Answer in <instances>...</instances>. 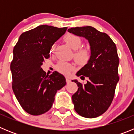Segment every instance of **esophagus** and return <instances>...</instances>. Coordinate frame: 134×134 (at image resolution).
Wrapping results in <instances>:
<instances>
[{
    "label": "esophagus",
    "instance_id": "34e87169",
    "mask_svg": "<svg viewBox=\"0 0 134 134\" xmlns=\"http://www.w3.org/2000/svg\"><path fill=\"white\" fill-rule=\"evenodd\" d=\"M66 82H67V84L70 83V82H71V80L69 79V78H66Z\"/></svg>",
    "mask_w": 134,
    "mask_h": 134
}]
</instances>
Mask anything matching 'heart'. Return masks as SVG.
I'll return each mask as SVG.
<instances>
[{"mask_svg": "<svg viewBox=\"0 0 134 134\" xmlns=\"http://www.w3.org/2000/svg\"><path fill=\"white\" fill-rule=\"evenodd\" d=\"M64 40L66 43L71 48L76 51L74 54V58L76 61L80 64H86L90 60L91 54L86 49H80L82 46V40L80 37L74 34H67L64 36ZM55 49V45L51 47L50 53H52ZM55 68L58 72L64 75H68L72 70L74 66L72 64L65 61H60L55 66Z\"/></svg>", "mask_w": 134, "mask_h": 134, "instance_id": "obj_1", "label": "heart"}]
</instances>
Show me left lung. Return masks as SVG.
I'll return each mask as SVG.
<instances>
[{
	"label": "left lung",
	"mask_w": 134,
	"mask_h": 134,
	"mask_svg": "<svg viewBox=\"0 0 134 134\" xmlns=\"http://www.w3.org/2000/svg\"><path fill=\"white\" fill-rule=\"evenodd\" d=\"M68 31L88 40L91 49L89 61L76 73L80 79L85 76L88 80L85 85L72 80L79 87L72 96L74 109L84 118H97L111 104L119 81L117 48L107 34L91 26L72 27Z\"/></svg>",
	"instance_id": "1"
}]
</instances>
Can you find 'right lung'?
<instances>
[{
    "label": "right lung",
    "instance_id": "obj_1",
    "mask_svg": "<svg viewBox=\"0 0 134 134\" xmlns=\"http://www.w3.org/2000/svg\"><path fill=\"white\" fill-rule=\"evenodd\" d=\"M67 27L40 25L20 35L10 64L12 88L22 108L32 115L51 109L58 90L66 84L62 74H46L41 65L49 57L51 47L65 34Z\"/></svg>",
    "mask_w": 134,
    "mask_h": 134
}]
</instances>
